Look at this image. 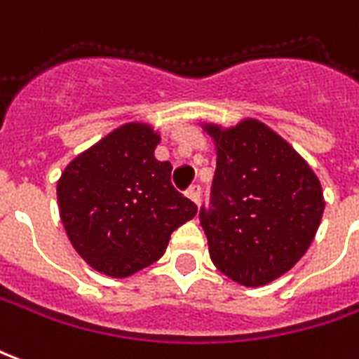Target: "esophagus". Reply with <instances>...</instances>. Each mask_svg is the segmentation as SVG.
Returning a JSON list of instances; mask_svg holds the SVG:
<instances>
[{"instance_id": "obj_1", "label": "esophagus", "mask_w": 359, "mask_h": 359, "mask_svg": "<svg viewBox=\"0 0 359 359\" xmlns=\"http://www.w3.org/2000/svg\"><path fill=\"white\" fill-rule=\"evenodd\" d=\"M187 196H188V198H190V200L194 201V203H196V205L200 207V201H201V190H200V187H190V188H188Z\"/></svg>"}]
</instances>
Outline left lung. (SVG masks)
I'll return each mask as SVG.
<instances>
[{
  "instance_id": "1",
  "label": "left lung",
  "mask_w": 359,
  "mask_h": 359,
  "mask_svg": "<svg viewBox=\"0 0 359 359\" xmlns=\"http://www.w3.org/2000/svg\"><path fill=\"white\" fill-rule=\"evenodd\" d=\"M201 127L217 150L211 205L200 211L211 261L240 285H266L301 261L314 240L325 209L320 179L259 119Z\"/></svg>"
}]
</instances>
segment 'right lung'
<instances>
[{"instance_id": "1", "label": "right lung", "mask_w": 359, "mask_h": 359, "mask_svg": "<svg viewBox=\"0 0 359 359\" xmlns=\"http://www.w3.org/2000/svg\"><path fill=\"white\" fill-rule=\"evenodd\" d=\"M159 133L123 123L72 159L57 182L68 240L91 268L129 278L165 253L172 230L198 207L171 184V163L154 156Z\"/></svg>"}]
</instances>
